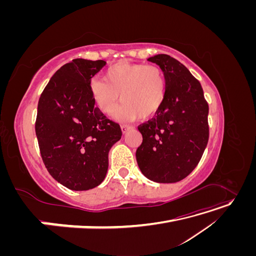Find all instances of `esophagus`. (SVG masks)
Here are the masks:
<instances>
[{
	"instance_id": "1",
	"label": "esophagus",
	"mask_w": 256,
	"mask_h": 256,
	"mask_svg": "<svg viewBox=\"0 0 256 256\" xmlns=\"http://www.w3.org/2000/svg\"><path fill=\"white\" fill-rule=\"evenodd\" d=\"M120 129H122V134H125L127 132V131L130 129V127L127 126V125H122V126H120Z\"/></svg>"
}]
</instances>
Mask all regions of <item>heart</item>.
<instances>
[{"label":"heart","instance_id":"1","mask_svg":"<svg viewBox=\"0 0 256 256\" xmlns=\"http://www.w3.org/2000/svg\"><path fill=\"white\" fill-rule=\"evenodd\" d=\"M166 78L154 65L118 63L106 69L104 80L90 83V92L97 109L109 115L122 102L118 118L146 120L156 113L166 97Z\"/></svg>","mask_w":256,"mask_h":256}]
</instances>
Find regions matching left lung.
<instances>
[{
	"label": "left lung",
	"mask_w": 256,
	"mask_h": 256,
	"mask_svg": "<svg viewBox=\"0 0 256 256\" xmlns=\"http://www.w3.org/2000/svg\"><path fill=\"white\" fill-rule=\"evenodd\" d=\"M166 78V97L157 115L138 126L143 142L136 157L148 180L171 184L196 168L207 146L208 104L200 83L187 67L166 54L148 58Z\"/></svg>",
	"instance_id": "obj_1"
}]
</instances>
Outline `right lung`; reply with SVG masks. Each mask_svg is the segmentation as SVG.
Here are the masks:
<instances>
[{
  "mask_svg": "<svg viewBox=\"0 0 256 256\" xmlns=\"http://www.w3.org/2000/svg\"><path fill=\"white\" fill-rule=\"evenodd\" d=\"M106 64L72 60L51 76L38 102L35 131L42 161L70 190H90L104 182L109 150L122 138L118 124L95 108L90 92V79Z\"/></svg>",
  "mask_w": 256,
  "mask_h": 256,
  "instance_id": "add662e5",
  "label": "right lung"
}]
</instances>
